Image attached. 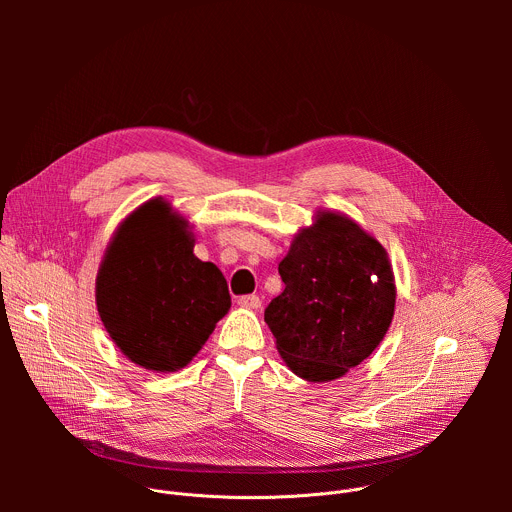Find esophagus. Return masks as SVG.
Segmentation results:
<instances>
[{
    "mask_svg": "<svg viewBox=\"0 0 512 512\" xmlns=\"http://www.w3.org/2000/svg\"><path fill=\"white\" fill-rule=\"evenodd\" d=\"M239 306L245 310H259L261 298L259 296H243V298H239Z\"/></svg>",
    "mask_w": 512,
    "mask_h": 512,
    "instance_id": "esophagus-1",
    "label": "esophagus"
}]
</instances>
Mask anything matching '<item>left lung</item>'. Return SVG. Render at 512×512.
Here are the masks:
<instances>
[{
	"label": "left lung",
	"mask_w": 512,
	"mask_h": 512,
	"mask_svg": "<svg viewBox=\"0 0 512 512\" xmlns=\"http://www.w3.org/2000/svg\"><path fill=\"white\" fill-rule=\"evenodd\" d=\"M285 289L265 310L289 371L312 383L344 377L385 338L397 287L385 247L338 210H316L279 263Z\"/></svg>",
	"instance_id": "obj_1"
}]
</instances>
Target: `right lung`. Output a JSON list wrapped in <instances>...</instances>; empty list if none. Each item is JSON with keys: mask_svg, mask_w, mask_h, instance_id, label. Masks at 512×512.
I'll use <instances>...</instances> for the list:
<instances>
[{"mask_svg": "<svg viewBox=\"0 0 512 512\" xmlns=\"http://www.w3.org/2000/svg\"><path fill=\"white\" fill-rule=\"evenodd\" d=\"M194 243L188 218L156 196L123 218L105 249L97 312L117 348L141 369H184L231 308L225 275L194 255Z\"/></svg>", "mask_w": 512, "mask_h": 512, "instance_id": "obj_1", "label": "right lung"}]
</instances>
